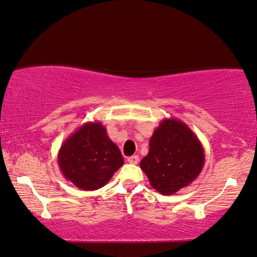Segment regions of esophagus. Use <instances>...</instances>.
I'll list each match as a JSON object with an SVG mask.
<instances>
[{
    "instance_id": "34e87169",
    "label": "esophagus",
    "mask_w": 257,
    "mask_h": 257,
    "mask_svg": "<svg viewBox=\"0 0 257 257\" xmlns=\"http://www.w3.org/2000/svg\"><path fill=\"white\" fill-rule=\"evenodd\" d=\"M127 162H128L130 164H134V165H136V164L139 163V156H137V155H134V156L128 157V158H127Z\"/></svg>"
}]
</instances>
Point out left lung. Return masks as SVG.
Wrapping results in <instances>:
<instances>
[{
  "mask_svg": "<svg viewBox=\"0 0 257 257\" xmlns=\"http://www.w3.org/2000/svg\"><path fill=\"white\" fill-rule=\"evenodd\" d=\"M205 164L204 148L186 123L165 118L149 140V153L140 162L151 187L164 196L192 183Z\"/></svg>",
  "mask_w": 257,
  "mask_h": 257,
  "instance_id": "8db88e82",
  "label": "left lung"
}]
</instances>
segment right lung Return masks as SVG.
I'll return each instance as SVG.
<instances>
[{"label":"right lung","mask_w":257,"mask_h":257,"mask_svg":"<svg viewBox=\"0 0 257 257\" xmlns=\"http://www.w3.org/2000/svg\"><path fill=\"white\" fill-rule=\"evenodd\" d=\"M58 164L62 175L81 190L102 188L123 166L120 151L100 121H87L61 145Z\"/></svg>","instance_id":"obj_1"}]
</instances>
